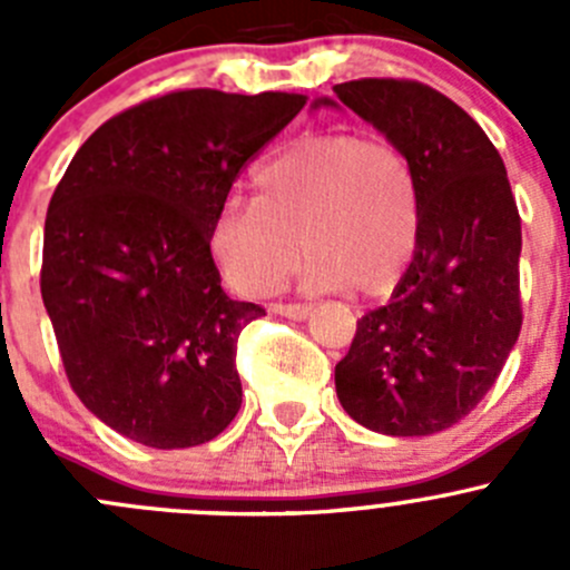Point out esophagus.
<instances>
[{"mask_svg": "<svg viewBox=\"0 0 570 570\" xmlns=\"http://www.w3.org/2000/svg\"><path fill=\"white\" fill-rule=\"evenodd\" d=\"M312 306L306 303H273V314H281L286 320H306Z\"/></svg>", "mask_w": 570, "mask_h": 570, "instance_id": "1", "label": "esophagus"}]
</instances>
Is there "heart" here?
I'll return each instance as SVG.
<instances>
[{"instance_id": "b5f03b06", "label": "heart", "mask_w": 570, "mask_h": 570, "mask_svg": "<svg viewBox=\"0 0 570 570\" xmlns=\"http://www.w3.org/2000/svg\"><path fill=\"white\" fill-rule=\"evenodd\" d=\"M256 200L217 209L209 245L226 278L264 295L289 275L302 239L314 289L386 295L405 275L422 234V184L392 137L317 131L253 174Z\"/></svg>"}]
</instances>
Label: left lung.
<instances>
[{
  "label": "left lung",
  "mask_w": 570,
  "mask_h": 570,
  "mask_svg": "<svg viewBox=\"0 0 570 570\" xmlns=\"http://www.w3.org/2000/svg\"><path fill=\"white\" fill-rule=\"evenodd\" d=\"M333 90L411 154L422 184L419 248L392 301L355 325L336 364L338 402L375 433H441L491 392L524 322L508 170L480 124L430 85L353 79Z\"/></svg>",
  "instance_id": "1"
}]
</instances>
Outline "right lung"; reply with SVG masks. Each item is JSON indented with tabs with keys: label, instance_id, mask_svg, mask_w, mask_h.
Wrapping results in <instances>:
<instances>
[{
	"label": "right lung",
	"instance_id": "add662e5",
	"mask_svg": "<svg viewBox=\"0 0 570 570\" xmlns=\"http://www.w3.org/2000/svg\"><path fill=\"white\" fill-rule=\"evenodd\" d=\"M301 94L174 90L101 124L57 184L40 295L73 394L154 450L220 435L243 405L237 338L256 303L223 292L209 228Z\"/></svg>",
	"mask_w": 570,
	"mask_h": 570
}]
</instances>
